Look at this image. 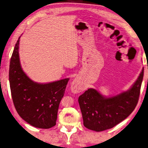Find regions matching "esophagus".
Instances as JSON below:
<instances>
[{
  "label": "esophagus",
  "mask_w": 148,
  "mask_h": 148,
  "mask_svg": "<svg viewBox=\"0 0 148 148\" xmlns=\"http://www.w3.org/2000/svg\"><path fill=\"white\" fill-rule=\"evenodd\" d=\"M71 90L73 93H78L83 91L84 90L83 83L78 78H75L71 83Z\"/></svg>",
  "instance_id": "34e87169"
}]
</instances>
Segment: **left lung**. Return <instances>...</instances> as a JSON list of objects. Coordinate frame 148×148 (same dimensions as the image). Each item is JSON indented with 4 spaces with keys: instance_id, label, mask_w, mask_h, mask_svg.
Returning a JSON list of instances; mask_svg holds the SVG:
<instances>
[{
    "instance_id": "left-lung-1",
    "label": "left lung",
    "mask_w": 148,
    "mask_h": 148,
    "mask_svg": "<svg viewBox=\"0 0 148 148\" xmlns=\"http://www.w3.org/2000/svg\"><path fill=\"white\" fill-rule=\"evenodd\" d=\"M143 76L144 69L128 91L112 97H104L95 89H88L81 95L78 103L84 126L101 132L113 128L125 119L137 106Z\"/></svg>"
}]
</instances>
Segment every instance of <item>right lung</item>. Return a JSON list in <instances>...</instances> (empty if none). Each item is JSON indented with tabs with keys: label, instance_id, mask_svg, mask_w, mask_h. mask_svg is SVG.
Instances as JSON below:
<instances>
[{
	"label": "right lung",
	"instance_id": "add662e5",
	"mask_svg": "<svg viewBox=\"0 0 148 148\" xmlns=\"http://www.w3.org/2000/svg\"><path fill=\"white\" fill-rule=\"evenodd\" d=\"M20 38L11 57L9 71L13 104L19 116L29 124L39 128H50L56 125L59 103L69 78L48 84L33 82L21 67Z\"/></svg>",
	"mask_w": 148,
	"mask_h": 148
}]
</instances>
